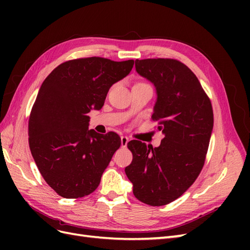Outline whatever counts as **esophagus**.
Segmentation results:
<instances>
[{
    "instance_id": "34e87169",
    "label": "esophagus",
    "mask_w": 250,
    "mask_h": 250,
    "mask_svg": "<svg viewBox=\"0 0 250 250\" xmlns=\"http://www.w3.org/2000/svg\"><path fill=\"white\" fill-rule=\"evenodd\" d=\"M128 142H129V139H128L127 137H125V135H123V137H121V145H122V147H126Z\"/></svg>"
}]
</instances>
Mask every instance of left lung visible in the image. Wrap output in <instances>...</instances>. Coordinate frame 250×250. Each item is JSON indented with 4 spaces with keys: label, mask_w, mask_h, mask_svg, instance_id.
<instances>
[{
    "label": "left lung",
    "mask_w": 250,
    "mask_h": 250,
    "mask_svg": "<svg viewBox=\"0 0 250 250\" xmlns=\"http://www.w3.org/2000/svg\"><path fill=\"white\" fill-rule=\"evenodd\" d=\"M135 70L156 88L152 120L165 138L155 148L137 140L128 143L133 158L125 173L135 197L162 207L180 197L202 170L214 125L213 107L196 75L176 59H137Z\"/></svg>",
    "instance_id": "1"
}]
</instances>
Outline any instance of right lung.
I'll return each mask as SVG.
<instances>
[{
    "mask_svg": "<svg viewBox=\"0 0 250 250\" xmlns=\"http://www.w3.org/2000/svg\"><path fill=\"white\" fill-rule=\"evenodd\" d=\"M134 60L78 58L59 64L44 79L29 118V147L46 183L64 198L93 193L121 146L116 132L88 129L87 113L102 108L113 83Z\"/></svg>",
    "mask_w": 250,
    "mask_h": 250,
    "instance_id": "1",
    "label": "right lung"
}]
</instances>
